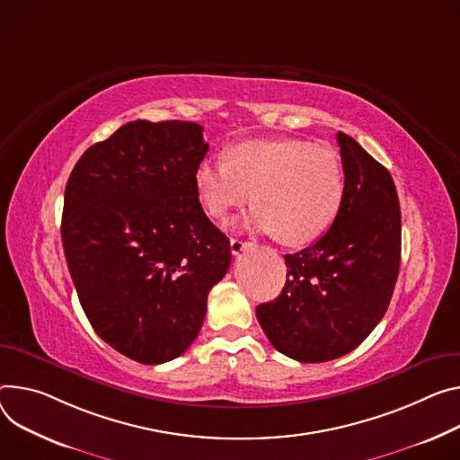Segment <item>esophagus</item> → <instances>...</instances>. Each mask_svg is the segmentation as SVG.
<instances>
[{
  "mask_svg": "<svg viewBox=\"0 0 460 460\" xmlns=\"http://www.w3.org/2000/svg\"><path fill=\"white\" fill-rule=\"evenodd\" d=\"M252 245V242H245V240H242V238H231V253L233 255H238V253H242L245 247H249Z\"/></svg>",
  "mask_w": 460,
  "mask_h": 460,
  "instance_id": "esophagus-1",
  "label": "esophagus"
}]
</instances>
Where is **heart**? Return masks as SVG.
<instances>
[{"label":"heart","instance_id":"obj_1","mask_svg":"<svg viewBox=\"0 0 460 460\" xmlns=\"http://www.w3.org/2000/svg\"><path fill=\"white\" fill-rule=\"evenodd\" d=\"M199 203L213 218H226L253 198L247 224L288 245L324 236L345 201L340 157L303 139H247L229 146L224 161H203L194 171Z\"/></svg>","mask_w":460,"mask_h":460}]
</instances>
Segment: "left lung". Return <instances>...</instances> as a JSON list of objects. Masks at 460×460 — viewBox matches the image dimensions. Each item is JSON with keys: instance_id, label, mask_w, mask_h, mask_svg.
Instances as JSON below:
<instances>
[{"instance_id": "8db88e82", "label": "left lung", "mask_w": 460, "mask_h": 460, "mask_svg": "<svg viewBox=\"0 0 460 460\" xmlns=\"http://www.w3.org/2000/svg\"><path fill=\"white\" fill-rule=\"evenodd\" d=\"M345 201L330 231L286 255V284L257 319L284 356L301 363L341 358L365 341L391 303L400 271L402 215L384 164L340 132Z\"/></svg>"}]
</instances>
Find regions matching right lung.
<instances>
[{
    "label": "right lung",
    "mask_w": 460,
    "mask_h": 460,
    "mask_svg": "<svg viewBox=\"0 0 460 460\" xmlns=\"http://www.w3.org/2000/svg\"><path fill=\"white\" fill-rule=\"evenodd\" d=\"M190 120H132L76 161L62 245L93 330L127 358L157 365L196 340L207 296L231 264L194 171L208 145Z\"/></svg>",
    "instance_id": "add662e5"
}]
</instances>
